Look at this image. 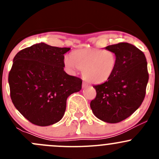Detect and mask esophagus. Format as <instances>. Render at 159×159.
Here are the masks:
<instances>
[{
  "label": "esophagus",
  "instance_id": "obj_1",
  "mask_svg": "<svg viewBox=\"0 0 159 159\" xmlns=\"http://www.w3.org/2000/svg\"><path fill=\"white\" fill-rule=\"evenodd\" d=\"M89 83L85 82V81H83V83H82V88H86V87H88V86H89Z\"/></svg>",
  "mask_w": 159,
  "mask_h": 159
}]
</instances>
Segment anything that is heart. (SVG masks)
Here are the masks:
<instances>
[{"label":"heart","instance_id":"obj_1","mask_svg":"<svg viewBox=\"0 0 159 159\" xmlns=\"http://www.w3.org/2000/svg\"><path fill=\"white\" fill-rule=\"evenodd\" d=\"M117 62L115 52L95 48L76 50L72 52L71 57H64V63L70 72L82 70L84 79L94 84L108 81L115 73Z\"/></svg>","mask_w":159,"mask_h":159}]
</instances>
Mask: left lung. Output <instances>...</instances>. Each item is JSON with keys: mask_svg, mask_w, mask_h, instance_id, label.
<instances>
[{"mask_svg": "<svg viewBox=\"0 0 159 159\" xmlns=\"http://www.w3.org/2000/svg\"><path fill=\"white\" fill-rule=\"evenodd\" d=\"M105 49L116 54V69L108 81L93 86L96 97L90 106L100 120L118 123L132 115L145 98L148 81L146 57L129 43L112 44Z\"/></svg>", "mask_w": 159, "mask_h": 159, "instance_id": "8db88e82", "label": "left lung"}]
</instances>
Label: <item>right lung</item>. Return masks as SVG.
<instances>
[{
  "label": "right lung",
  "mask_w": 159,
  "mask_h": 159,
  "mask_svg": "<svg viewBox=\"0 0 159 159\" xmlns=\"http://www.w3.org/2000/svg\"><path fill=\"white\" fill-rule=\"evenodd\" d=\"M70 49L39 43L14 57L8 75L11 98L32 124L48 126L60 121L68 96L81 89L82 80L64 70V54Z\"/></svg>",
  "instance_id": "1"
}]
</instances>
